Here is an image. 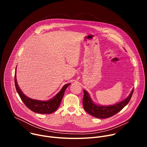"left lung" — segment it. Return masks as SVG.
Masks as SVG:
<instances>
[{"label": "left lung", "instance_id": "obj_1", "mask_svg": "<svg viewBox=\"0 0 147 147\" xmlns=\"http://www.w3.org/2000/svg\"><path fill=\"white\" fill-rule=\"evenodd\" d=\"M134 88L130 95L124 100L114 104L113 105L102 106L95 104L91 99L89 94L84 90V96L82 99L83 107L84 110L91 116L99 119H106L117 113L124 107L128 104L132 96Z\"/></svg>", "mask_w": 147, "mask_h": 147}]
</instances>
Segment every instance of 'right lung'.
Masks as SVG:
<instances>
[{"label":"right lung","mask_w":147,"mask_h":147,"mask_svg":"<svg viewBox=\"0 0 147 147\" xmlns=\"http://www.w3.org/2000/svg\"><path fill=\"white\" fill-rule=\"evenodd\" d=\"M16 68L14 76L15 87L17 93L18 94L21 99L26 105V107L34 112L40 114H50L56 111L59 107L61 101L63 97L65 90L70 84H67L62 87L61 90L52 98L48 100L44 101L36 99H33L25 95L20 89L16 80Z\"/></svg>","instance_id":"right-lung-1"}]
</instances>
